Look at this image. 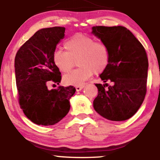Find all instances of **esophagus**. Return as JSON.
<instances>
[{"label":"esophagus","instance_id":"obj_1","mask_svg":"<svg viewBox=\"0 0 160 160\" xmlns=\"http://www.w3.org/2000/svg\"><path fill=\"white\" fill-rule=\"evenodd\" d=\"M83 88H84V85H82V86H76V90L78 91V92H79V91L82 90V89H83Z\"/></svg>","mask_w":160,"mask_h":160}]
</instances>
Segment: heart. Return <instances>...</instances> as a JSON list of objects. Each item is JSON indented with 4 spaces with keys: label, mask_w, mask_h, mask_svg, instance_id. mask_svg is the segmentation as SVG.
I'll return each instance as SVG.
<instances>
[{
    "label": "heart",
    "mask_w": 160,
    "mask_h": 160,
    "mask_svg": "<svg viewBox=\"0 0 160 160\" xmlns=\"http://www.w3.org/2000/svg\"><path fill=\"white\" fill-rule=\"evenodd\" d=\"M67 52L56 50L53 62L62 73H67L78 60V68L63 77L66 85L82 86L92 74H101L107 68L110 62V49L103 42L95 41L91 37L78 33L65 43Z\"/></svg>",
    "instance_id": "obj_1"
}]
</instances>
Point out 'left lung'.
Instances as JSON below:
<instances>
[{
  "label": "left lung",
  "instance_id": "left-lung-1",
  "mask_svg": "<svg viewBox=\"0 0 160 160\" xmlns=\"http://www.w3.org/2000/svg\"><path fill=\"white\" fill-rule=\"evenodd\" d=\"M92 34L106 43L110 62L100 74L104 84L96 83L95 111L105 119L124 121L135 114L144 102L147 91L148 59L138 40L123 26H94ZM113 85L105 89V82Z\"/></svg>",
  "mask_w": 160,
  "mask_h": 160
}]
</instances>
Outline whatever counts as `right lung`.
<instances>
[{
  "label": "right lung",
  "instance_id": "1",
  "mask_svg": "<svg viewBox=\"0 0 160 160\" xmlns=\"http://www.w3.org/2000/svg\"><path fill=\"white\" fill-rule=\"evenodd\" d=\"M65 28L38 31L20 47L15 58V74L20 107L32 122L52 126L68 113L74 86L48 89L49 82L59 84L62 76L53 62L56 46L65 37Z\"/></svg>",
  "mask_w": 160,
  "mask_h": 160
}]
</instances>
